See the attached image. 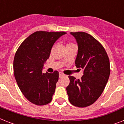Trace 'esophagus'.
I'll list each match as a JSON object with an SVG mask.
<instances>
[{
    "label": "esophagus",
    "mask_w": 124,
    "mask_h": 124,
    "mask_svg": "<svg viewBox=\"0 0 124 124\" xmlns=\"http://www.w3.org/2000/svg\"><path fill=\"white\" fill-rule=\"evenodd\" d=\"M64 76H65V75H64L63 73H62V72H60V73H59V77L60 78L62 77H64Z\"/></svg>",
    "instance_id": "1"
}]
</instances>
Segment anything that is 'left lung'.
Listing matches in <instances>:
<instances>
[{
  "label": "left lung",
  "mask_w": 124,
  "mask_h": 124,
  "mask_svg": "<svg viewBox=\"0 0 124 124\" xmlns=\"http://www.w3.org/2000/svg\"><path fill=\"white\" fill-rule=\"evenodd\" d=\"M78 44L75 66L82 69L81 79L69 76L66 87L70 103L85 108L96 101L103 92L110 75L109 57L105 49L93 37L85 32H71Z\"/></svg>",
  "instance_id": "8db88e82"
}]
</instances>
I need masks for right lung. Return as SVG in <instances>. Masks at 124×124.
<instances>
[{"mask_svg":"<svg viewBox=\"0 0 124 124\" xmlns=\"http://www.w3.org/2000/svg\"><path fill=\"white\" fill-rule=\"evenodd\" d=\"M66 32L36 31L20 44L13 60L14 75L18 87L30 102L37 106L52 100L59 73H43L44 64L54 42Z\"/></svg>","mask_w":124,"mask_h":124,"instance_id":"1","label":"right lung"}]
</instances>
